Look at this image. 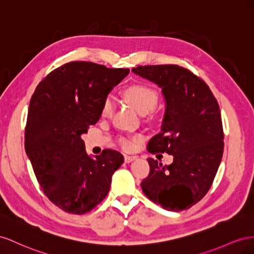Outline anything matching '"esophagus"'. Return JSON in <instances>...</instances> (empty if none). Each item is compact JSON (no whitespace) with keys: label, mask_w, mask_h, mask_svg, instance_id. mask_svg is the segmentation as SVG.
<instances>
[{"label":"esophagus","mask_w":254,"mask_h":254,"mask_svg":"<svg viewBox=\"0 0 254 254\" xmlns=\"http://www.w3.org/2000/svg\"><path fill=\"white\" fill-rule=\"evenodd\" d=\"M134 159H136V156H129V155L125 156V162L126 163H131V162L134 161Z\"/></svg>","instance_id":"esophagus-1"}]
</instances>
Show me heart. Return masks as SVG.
I'll return each instance as SVG.
<instances>
[{
    "label": "heart",
    "instance_id": "b5f03b06",
    "mask_svg": "<svg viewBox=\"0 0 254 254\" xmlns=\"http://www.w3.org/2000/svg\"><path fill=\"white\" fill-rule=\"evenodd\" d=\"M123 97H125L129 105L133 106L141 115H146L153 110L158 101L157 92L153 88H151L150 86L142 83H136L127 87L123 91ZM114 107L115 101L113 97H106L102 105V115H111L114 111ZM120 142L125 149H129L132 147V141L129 139L122 138Z\"/></svg>",
    "mask_w": 254,
    "mask_h": 254
}]
</instances>
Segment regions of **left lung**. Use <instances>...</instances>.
Wrapping results in <instances>:
<instances>
[{
	"mask_svg": "<svg viewBox=\"0 0 254 254\" xmlns=\"http://www.w3.org/2000/svg\"><path fill=\"white\" fill-rule=\"evenodd\" d=\"M132 71L162 88L166 102L161 132L150 139L148 151L173 156L168 166L148 158L150 173L140 184L142 191L168 211L190 208L211 188L221 162L219 105L201 78L178 64L139 66Z\"/></svg>",
	"mask_w": 254,
	"mask_h": 254,
	"instance_id": "obj_1",
	"label": "left lung"
}]
</instances>
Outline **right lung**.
I'll use <instances>...</instances> for the list:
<instances>
[{
	"label": "right lung",
	"mask_w": 254,
	"mask_h": 254,
	"mask_svg": "<svg viewBox=\"0 0 254 254\" xmlns=\"http://www.w3.org/2000/svg\"><path fill=\"white\" fill-rule=\"evenodd\" d=\"M128 72L71 62L49 73L33 93L25 152L43 192L64 212L82 215L97 206L123 164L115 150L87 154L82 135L98 122L104 99Z\"/></svg>",
	"instance_id": "1"
}]
</instances>
